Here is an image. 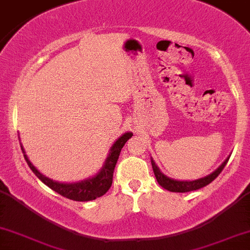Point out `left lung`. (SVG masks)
<instances>
[{"mask_svg": "<svg viewBox=\"0 0 250 250\" xmlns=\"http://www.w3.org/2000/svg\"><path fill=\"white\" fill-rule=\"evenodd\" d=\"M228 160H229V156L227 157L225 162H223L222 165L216 169V170L213 171V173L207 175V176L201 177V179H197L194 181H179V180H174V179H170V177L166 176V175L160 170L159 167L155 165L153 159H151V167H153L155 177H156L157 182H159V185L161 186L162 188L167 189L169 191H173V193H187V191L197 190V189L203 188L205 186L209 185L211 181L216 179V177L220 175L221 171L223 170V168L226 167Z\"/></svg>", "mask_w": 250, "mask_h": 250, "instance_id": "obj_1", "label": "left lung"}]
</instances>
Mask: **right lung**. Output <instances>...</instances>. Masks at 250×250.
Returning <instances> with one entry per match:
<instances>
[{
    "instance_id": "1",
    "label": "right lung",
    "mask_w": 250,
    "mask_h": 250,
    "mask_svg": "<svg viewBox=\"0 0 250 250\" xmlns=\"http://www.w3.org/2000/svg\"><path fill=\"white\" fill-rule=\"evenodd\" d=\"M131 136H133L131 133H125L121 137H119L114 142L110 150H109V155L107 160L104 161V165H103L101 170L95 176L89 177L87 180H83L81 182L75 183H60L56 182V181H53L49 177H45L44 175H42L31 165V162L29 161L27 155H25L22 146L21 149L23 151L24 159L27 161L28 166H29V168L45 186H48L54 191L62 195V196L67 197V199L83 202V201H91L95 200L96 197H101L102 195H104L109 190V188L111 187V183H113L114 169H115L116 162L119 160L121 149Z\"/></svg>"
}]
</instances>
